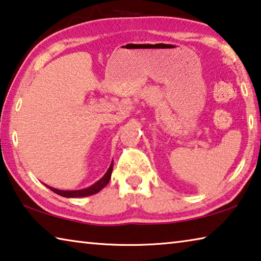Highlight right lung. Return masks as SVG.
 <instances>
[{"mask_svg":"<svg viewBox=\"0 0 261 261\" xmlns=\"http://www.w3.org/2000/svg\"><path fill=\"white\" fill-rule=\"evenodd\" d=\"M112 171H113V162L112 165H110L109 169L107 170V173L103 175L102 178H100L98 182L94 183L93 185H91L90 188H86V189H83V190H73V191H64V190H57L54 188H50V187H47L49 188L53 192H55L57 194H60L62 197H65V198H79V197H87V196H92V194H95L98 193L99 191H101L106 185L109 183L110 177H112Z\"/></svg>","mask_w":261,"mask_h":261,"instance_id":"1","label":"right lung"}]
</instances>
